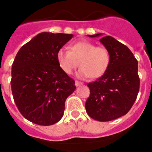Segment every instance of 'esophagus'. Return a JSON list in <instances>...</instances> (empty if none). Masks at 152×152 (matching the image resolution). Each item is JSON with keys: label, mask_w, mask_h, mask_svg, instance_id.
<instances>
[{"label": "esophagus", "mask_w": 152, "mask_h": 152, "mask_svg": "<svg viewBox=\"0 0 152 152\" xmlns=\"http://www.w3.org/2000/svg\"><path fill=\"white\" fill-rule=\"evenodd\" d=\"M82 84H83V83H82V82L77 81V80H76V81H75V86H76V87H78V86L82 85Z\"/></svg>", "instance_id": "esophagus-1"}]
</instances>
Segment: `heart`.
I'll return each mask as SVG.
<instances>
[{"instance_id": "b5f03b06", "label": "heart", "mask_w": 152, "mask_h": 152, "mask_svg": "<svg viewBox=\"0 0 152 152\" xmlns=\"http://www.w3.org/2000/svg\"><path fill=\"white\" fill-rule=\"evenodd\" d=\"M69 51L60 49L56 53L57 62L62 70L71 75L79 66L77 76L80 78L93 79L102 77L108 70L111 55L105 47H96L86 41H77L70 44Z\"/></svg>"}]
</instances>
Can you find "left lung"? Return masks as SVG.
Listing matches in <instances>:
<instances>
[{"mask_svg":"<svg viewBox=\"0 0 152 152\" xmlns=\"http://www.w3.org/2000/svg\"><path fill=\"white\" fill-rule=\"evenodd\" d=\"M99 41L109 50L111 62L101 77L87 84L90 95L85 108L90 118L104 122L117 119L130 111L140 90V80L138 61L130 49L111 36Z\"/></svg>","mask_w":152,"mask_h":152,"instance_id":"8db88e82","label":"left lung"}]
</instances>
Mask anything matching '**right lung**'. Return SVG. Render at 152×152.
<instances>
[{"mask_svg": "<svg viewBox=\"0 0 152 152\" xmlns=\"http://www.w3.org/2000/svg\"><path fill=\"white\" fill-rule=\"evenodd\" d=\"M73 34L42 32L22 46L12 65L15 103L28 121L50 126L60 121L75 82L57 62L56 53Z\"/></svg>", "mask_w": 152, "mask_h": 152, "instance_id": "right-lung-1", "label": "right lung"}]
</instances>
